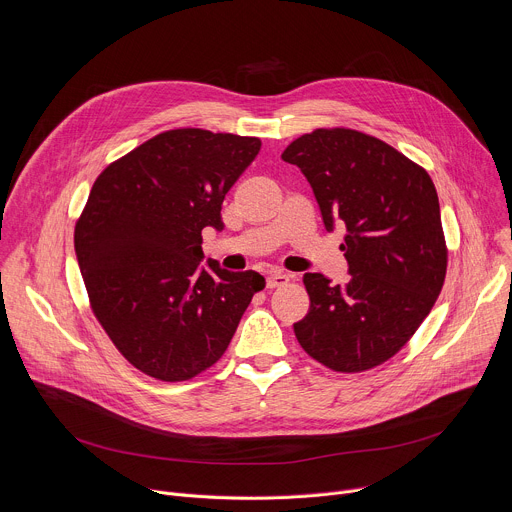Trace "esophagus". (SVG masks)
<instances>
[{
	"label": "esophagus",
	"instance_id": "esophagus-1",
	"mask_svg": "<svg viewBox=\"0 0 512 512\" xmlns=\"http://www.w3.org/2000/svg\"><path fill=\"white\" fill-rule=\"evenodd\" d=\"M287 281H289V277H287L285 273H281V271H271V273L267 275V287H269V289L281 287V285H285Z\"/></svg>",
	"mask_w": 512,
	"mask_h": 512
}]
</instances>
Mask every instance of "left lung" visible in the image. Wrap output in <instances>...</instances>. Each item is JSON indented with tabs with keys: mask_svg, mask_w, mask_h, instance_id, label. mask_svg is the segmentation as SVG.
<instances>
[{
	"mask_svg": "<svg viewBox=\"0 0 512 512\" xmlns=\"http://www.w3.org/2000/svg\"><path fill=\"white\" fill-rule=\"evenodd\" d=\"M281 160L302 170L326 231L346 229L350 279L306 273L310 312L294 324L302 348L336 373L397 354L440 296L448 249L429 174L389 143L354 129H316Z\"/></svg>",
	"mask_w": 512,
	"mask_h": 512,
	"instance_id": "obj_1",
	"label": "left lung"
}]
</instances>
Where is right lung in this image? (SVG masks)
<instances>
[{
    "instance_id": "1",
    "label": "right lung",
    "mask_w": 512,
    "mask_h": 512,
    "mask_svg": "<svg viewBox=\"0 0 512 512\" xmlns=\"http://www.w3.org/2000/svg\"><path fill=\"white\" fill-rule=\"evenodd\" d=\"M259 150L257 137L172 129L95 180L75 251L99 324L141 373L174 383L212 367L265 287L202 263V229L223 231L225 194Z\"/></svg>"
}]
</instances>
